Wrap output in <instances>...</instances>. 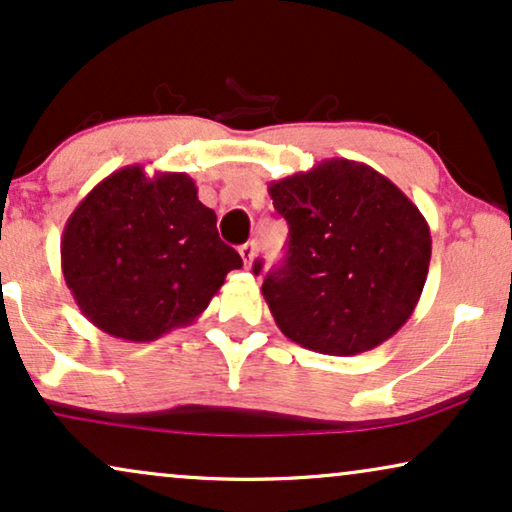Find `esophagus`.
<instances>
[{"label":"esophagus","instance_id":"1","mask_svg":"<svg viewBox=\"0 0 512 512\" xmlns=\"http://www.w3.org/2000/svg\"><path fill=\"white\" fill-rule=\"evenodd\" d=\"M238 252H241L245 269H250L252 267V260H255V243H243L241 248H238Z\"/></svg>","mask_w":512,"mask_h":512}]
</instances>
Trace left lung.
Here are the masks:
<instances>
[{
	"mask_svg": "<svg viewBox=\"0 0 512 512\" xmlns=\"http://www.w3.org/2000/svg\"><path fill=\"white\" fill-rule=\"evenodd\" d=\"M288 222V252L262 295L290 342L356 356L407 323L431 264V229L388 177L360 161L325 159L269 185ZM262 271V262L252 267Z\"/></svg>",
	"mask_w": 512,
	"mask_h": 512,
	"instance_id": "8db88e82",
	"label": "left lung"
}]
</instances>
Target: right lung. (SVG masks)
<instances>
[{
	"mask_svg": "<svg viewBox=\"0 0 512 512\" xmlns=\"http://www.w3.org/2000/svg\"><path fill=\"white\" fill-rule=\"evenodd\" d=\"M187 173L126 166L74 208L60 267L81 313L107 335L154 342L194 323L241 255L217 236V217Z\"/></svg>",
	"mask_w": 512,
	"mask_h": 512,
	"instance_id": "1",
	"label": "right lung"
}]
</instances>
